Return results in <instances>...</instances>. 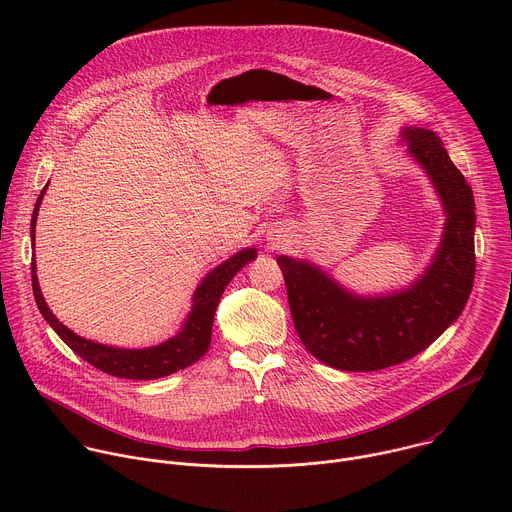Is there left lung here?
<instances>
[{"label": "left lung", "mask_w": 512, "mask_h": 512, "mask_svg": "<svg viewBox=\"0 0 512 512\" xmlns=\"http://www.w3.org/2000/svg\"><path fill=\"white\" fill-rule=\"evenodd\" d=\"M399 137L446 216L440 245L421 275L401 289L356 294L308 259L277 257L302 344L338 371H381L419 354L458 320L474 285L472 188L431 129L403 127Z\"/></svg>", "instance_id": "obj_1"}]
</instances>
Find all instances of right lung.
Masks as SVG:
<instances>
[{
    "instance_id": "right-lung-1",
    "label": "right lung",
    "mask_w": 512,
    "mask_h": 512,
    "mask_svg": "<svg viewBox=\"0 0 512 512\" xmlns=\"http://www.w3.org/2000/svg\"><path fill=\"white\" fill-rule=\"evenodd\" d=\"M48 190V184L40 192L34 212H32V223H30V237H32V249H34V239H36V221H38V210L42 204V198ZM34 257V255H32ZM257 257L255 247H247L221 265H216L210 269L202 281L196 285L194 294H192V306L190 312L186 314L182 326L178 328L176 334L166 338L160 344L152 346H143V348H123V346H111V344H101L95 340H89L85 336H79L77 332H72L66 328L48 308L42 289L38 283L36 275V259H32V289H34V300L44 316V320L50 324V328L62 338V342L75 350L81 358H85L93 367L99 371L119 377V379H135V381H152L160 377H168L176 371H182L196 360L204 356V352L210 346V336H212V320L214 312L218 306V300H221L225 287L231 283V279L253 259Z\"/></svg>"
}]
</instances>
